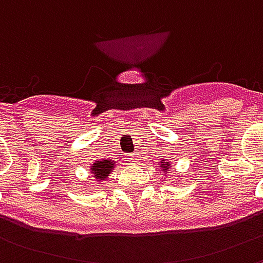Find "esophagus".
I'll return each instance as SVG.
<instances>
[{
    "label": "esophagus",
    "mask_w": 263,
    "mask_h": 263,
    "mask_svg": "<svg viewBox=\"0 0 263 263\" xmlns=\"http://www.w3.org/2000/svg\"><path fill=\"white\" fill-rule=\"evenodd\" d=\"M139 158H141V156H139V154H137V152L128 155V160H129V162H134V163L139 162Z\"/></svg>",
    "instance_id": "obj_1"
}]
</instances>
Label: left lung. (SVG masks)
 Listing matches in <instances>:
<instances>
[{
    "label": "left lung",
    "mask_w": 263,
    "mask_h": 263,
    "mask_svg": "<svg viewBox=\"0 0 263 263\" xmlns=\"http://www.w3.org/2000/svg\"><path fill=\"white\" fill-rule=\"evenodd\" d=\"M163 163H166V169H163V171L167 172V166H169V163H167V162H162V165H163ZM163 167H165V166H163Z\"/></svg>",
    "instance_id": "8db88e82"
}]
</instances>
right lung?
<instances>
[{
    "label": "right lung",
    "mask_w": 263,
    "mask_h": 263,
    "mask_svg": "<svg viewBox=\"0 0 263 263\" xmlns=\"http://www.w3.org/2000/svg\"><path fill=\"white\" fill-rule=\"evenodd\" d=\"M114 165L115 163H112L109 159L98 160V162H96V163L91 166L92 176L96 177V179H100V180H104V179L112 172Z\"/></svg>",
    "instance_id": "right-lung-1"
}]
</instances>
